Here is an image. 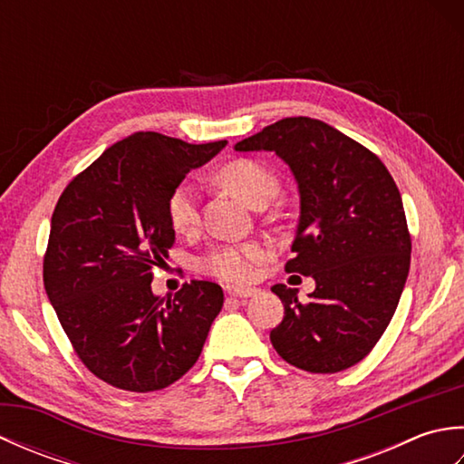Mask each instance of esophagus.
<instances>
[{"instance_id": "esophagus-1", "label": "esophagus", "mask_w": 464, "mask_h": 464, "mask_svg": "<svg viewBox=\"0 0 464 464\" xmlns=\"http://www.w3.org/2000/svg\"><path fill=\"white\" fill-rule=\"evenodd\" d=\"M227 293H229L231 297L247 299V297H253V295L257 293V289H253V287H227Z\"/></svg>"}]
</instances>
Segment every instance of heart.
Here are the masks:
<instances>
[{"label":"heart","instance_id":"obj_1","mask_svg":"<svg viewBox=\"0 0 464 464\" xmlns=\"http://www.w3.org/2000/svg\"><path fill=\"white\" fill-rule=\"evenodd\" d=\"M217 183L237 193L253 207L269 205L281 191L277 173L265 163L239 157L225 163L217 171ZM167 217L177 233H193L199 229V193L191 181H181L167 197ZM269 259V247L261 241L219 243L207 249L199 257V269L211 277L227 283H251L257 277L259 267Z\"/></svg>","mask_w":464,"mask_h":464}]
</instances>
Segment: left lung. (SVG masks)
Segmentation results:
<instances>
[{
    "instance_id": "left-lung-1",
    "label": "left lung",
    "mask_w": 464,
    "mask_h": 464,
    "mask_svg": "<svg viewBox=\"0 0 464 464\" xmlns=\"http://www.w3.org/2000/svg\"><path fill=\"white\" fill-rule=\"evenodd\" d=\"M275 151L291 167L301 215L287 273L313 277L307 303L275 285L285 304L275 351L309 372L362 361L389 327L411 267V233L399 187L367 147L313 117H285L235 145Z\"/></svg>"
}]
</instances>
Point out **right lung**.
Returning a JSON list of instances; mask_svg holds the SVG:
<instances>
[{
    "label": "right lung",
    "mask_w": 464,
    "mask_h": 464,
    "mask_svg": "<svg viewBox=\"0 0 464 464\" xmlns=\"http://www.w3.org/2000/svg\"><path fill=\"white\" fill-rule=\"evenodd\" d=\"M225 145L133 133L59 197L44 255L45 293L77 357L115 389L151 392L181 379L223 307L217 283L193 279L160 299L151 279L175 243L167 197Z\"/></svg>",
    "instance_id": "1"
}]
</instances>
